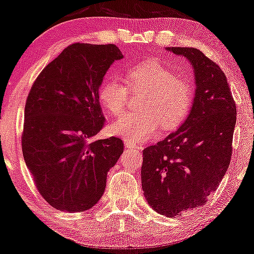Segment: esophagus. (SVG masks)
<instances>
[{"label":"esophagus","mask_w":254,"mask_h":254,"mask_svg":"<svg viewBox=\"0 0 254 254\" xmlns=\"http://www.w3.org/2000/svg\"><path fill=\"white\" fill-rule=\"evenodd\" d=\"M125 147L127 148H136V149H141V145L135 143V142H131V141H126L125 142Z\"/></svg>","instance_id":"34e87169"}]
</instances>
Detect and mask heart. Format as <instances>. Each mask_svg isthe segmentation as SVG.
<instances>
[{"mask_svg":"<svg viewBox=\"0 0 254 254\" xmlns=\"http://www.w3.org/2000/svg\"><path fill=\"white\" fill-rule=\"evenodd\" d=\"M129 88L117 77L102 83L98 89L100 105L111 116L124 112L129 89H143L141 111L120 117L111 125V133L128 141H145L157 134L159 127L172 130L179 126L192 109L195 86L190 78L178 76L175 70L157 60L135 65L126 74Z\"/></svg>","mask_w":254,"mask_h":254,"instance_id":"b5f03b06","label":"heart"}]
</instances>
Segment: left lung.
<instances>
[{"mask_svg": "<svg viewBox=\"0 0 254 254\" xmlns=\"http://www.w3.org/2000/svg\"><path fill=\"white\" fill-rule=\"evenodd\" d=\"M166 50L190 62L195 98L178 129L144 149L141 178L149 206L175 217L203 206L220 185L230 164L237 111L220 65L196 48Z\"/></svg>", "mask_w": 254, "mask_h": 254, "instance_id": "obj_1", "label": "left lung"}]
</instances>
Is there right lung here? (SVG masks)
<instances>
[{
  "label": "right lung",
  "mask_w": 254,
  "mask_h": 254,
  "mask_svg": "<svg viewBox=\"0 0 254 254\" xmlns=\"http://www.w3.org/2000/svg\"><path fill=\"white\" fill-rule=\"evenodd\" d=\"M123 54L116 45L72 44L40 72L24 113L22 150L40 195L64 211L95 206L123 140H95L105 124L98 89Z\"/></svg>",
  "instance_id": "obj_1"
}]
</instances>
